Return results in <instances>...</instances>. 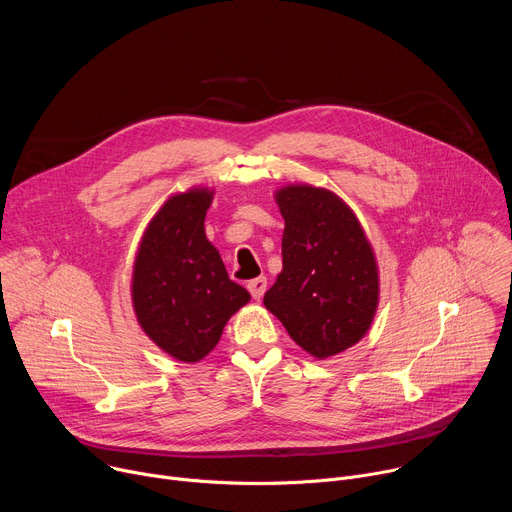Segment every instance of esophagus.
<instances>
[{"label": "esophagus", "mask_w": 512, "mask_h": 512, "mask_svg": "<svg viewBox=\"0 0 512 512\" xmlns=\"http://www.w3.org/2000/svg\"><path fill=\"white\" fill-rule=\"evenodd\" d=\"M247 289H249V294H251L255 300H261L263 294H265V289H267V277L261 275V277L251 279V281L247 283Z\"/></svg>", "instance_id": "esophagus-1"}]
</instances>
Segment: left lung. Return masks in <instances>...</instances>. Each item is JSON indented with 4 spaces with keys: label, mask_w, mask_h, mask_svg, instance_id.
<instances>
[{
    "label": "left lung",
    "mask_w": 512,
    "mask_h": 512,
    "mask_svg": "<svg viewBox=\"0 0 512 512\" xmlns=\"http://www.w3.org/2000/svg\"><path fill=\"white\" fill-rule=\"evenodd\" d=\"M285 221L283 269L265 308L316 358H328L367 334L379 275L373 249L354 212L332 192L287 186L277 192Z\"/></svg>",
    "instance_id": "left-lung-1"
}]
</instances>
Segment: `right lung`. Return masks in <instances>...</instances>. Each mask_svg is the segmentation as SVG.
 Returning a JSON list of instances; mask_svg holds the SVG:
<instances>
[{"label":"right lung","instance_id":"add662e5","mask_svg":"<svg viewBox=\"0 0 512 512\" xmlns=\"http://www.w3.org/2000/svg\"><path fill=\"white\" fill-rule=\"evenodd\" d=\"M212 194L170 198L145 231L133 269L137 320L162 350L184 362L204 358L227 320L249 302L204 235Z\"/></svg>","mask_w":512,"mask_h":512}]
</instances>
